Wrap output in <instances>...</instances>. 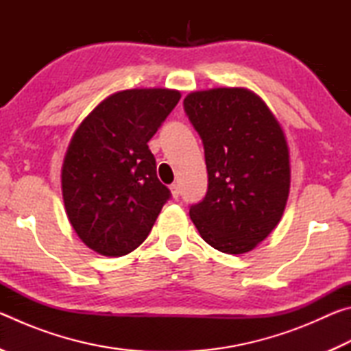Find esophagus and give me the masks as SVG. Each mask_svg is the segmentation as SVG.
I'll use <instances>...</instances> for the list:
<instances>
[{
	"instance_id": "esophagus-1",
	"label": "esophagus",
	"mask_w": 351,
	"mask_h": 351,
	"mask_svg": "<svg viewBox=\"0 0 351 351\" xmlns=\"http://www.w3.org/2000/svg\"><path fill=\"white\" fill-rule=\"evenodd\" d=\"M170 192H171V197L178 198V197H180V193H181L180 186H178V184H171V186H170Z\"/></svg>"
}]
</instances>
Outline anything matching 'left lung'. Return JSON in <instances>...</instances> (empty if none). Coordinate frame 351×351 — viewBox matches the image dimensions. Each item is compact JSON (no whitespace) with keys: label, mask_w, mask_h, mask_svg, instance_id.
Listing matches in <instances>:
<instances>
[{"label":"left lung","mask_w":351,"mask_h":351,"mask_svg":"<svg viewBox=\"0 0 351 351\" xmlns=\"http://www.w3.org/2000/svg\"><path fill=\"white\" fill-rule=\"evenodd\" d=\"M184 111L203 141L209 176L190 218L218 251H252L280 221L288 201L289 152L280 123L245 88L190 93Z\"/></svg>","instance_id":"8db88e82"}]
</instances>
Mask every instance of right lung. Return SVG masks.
<instances>
[{
	"instance_id": "1",
	"label": "right lung",
	"mask_w": 351,
	"mask_h": 351,
	"mask_svg": "<svg viewBox=\"0 0 351 351\" xmlns=\"http://www.w3.org/2000/svg\"><path fill=\"white\" fill-rule=\"evenodd\" d=\"M180 99V91L162 88L111 94L77 128L62 192L71 226L93 251L106 257L134 251L170 199L148 141Z\"/></svg>"
}]
</instances>
